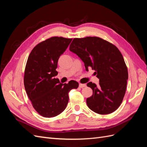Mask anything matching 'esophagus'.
Returning <instances> with one entry per match:
<instances>
[{
  "instance_id": "esophagus-1",
  "label": "esophagus",
  "mask_w": 147,
  "mask_h": 147,
  "mask_svg": "<svg viewBox=\"0 0 147 147\" xmlns=\"http://www.w3.org/2000/svg\"><path fill=\"white\" fill-rule=\"evenodd\" d=\"M86 86V84H82V83H80V84H79V87L81 88L85 87Z\"/></svg>"
}]
</instances>
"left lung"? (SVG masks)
Listing matches in <instances>:
<instances>
[{
    "instance_id": "1",
    "label": "left lung",
    "mask_w": 147,
    "mask_h": 147,
    "mask_svg": "<svg viewBox=\"0 0 147 147\" xmlns=\"http://www.w3.org/2000/svg\"><path fill=\"white\" fill-rule=\"evenodd\" d=\"M69 50L84 63L86 70H94L99 85L89 82L93 91L86 99L88 107L100 115L115 112L122 103L125 94L127 68L123 55L112 43L97 37L75 38Z\"/></svg>"
}]
</instances>
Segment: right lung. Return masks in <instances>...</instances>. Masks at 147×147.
I'll list each match as a JSON object with an SVG mask.
<instances>
[{
	"label": "right lung",
	"instance_id": "obj_1",
	"mask_svg": "<svg viewBox=\"0 0 147 147\" xmlns=\"http://www.w3.org/2000/svg\"><path fill=\"white\" fill-rule=\"evenodd\" d=\"M72 38L53 37L35 46L26 65L24 84L26 93L36 112L45 118L59 115L69 102V92L78 87L76 81L61 83L55 77L57 62Z\"/></svg>",
	"mask_w": 147,
	"mask_h": 147
}]
</instances>
